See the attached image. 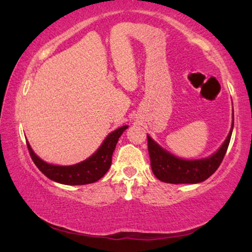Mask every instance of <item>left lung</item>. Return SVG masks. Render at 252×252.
<instances>
[{
	"instance_id": "left-lung-1",
	"label": "left lung",
	"mask_w": 252,
	"mask_h": 252,
	"mask_svg": "<svg viewBox=\"0 0 252 252\" xmlns=\"http://www.w3.org/2000/svg\"><path fill=\"white\" fill-rule=\"evenodd\" d=\"M232 129L233 122L227 139L219 150L211 157L201 160H183L174 157L158 146L150 136L147 135L148 151L153 174L162 182L174 183V185L198 183L207 180L217 171L222 162L231 139Z\"/></svg>"
}]
</instances>
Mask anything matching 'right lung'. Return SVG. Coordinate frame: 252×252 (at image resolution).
<instances>
[{
  "mask_svg": "<svg viewBox=\"0 0 252 252\" xmlns=\"http://www.w3.org/2000/svg\"><path fill=\"white\" fill-rule=\"evenodd\" d=\"M126 127L127 126H123L114 130L112 133L106 136V139L94 155L83 162H80V163L74 165H69V167L46 163L33 152L28 142L27 146L34 164L51 180L67 186L88 185V183H93L100 180L108 172L111 163H112V155L118 140Z\"/></svg>",
  "mask_w": 252,
  "mask_h": 252,
  "instance_id": "obj_1",
  "label": "right lung"
}]
</instances>
